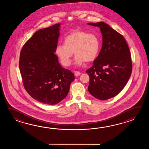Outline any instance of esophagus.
<instances>
[{
  "label": "esophagus",
  "instance_id": "esophagus-1",
  "mask_svg": "<svg viewBox=\"0 0 149 149\" xmlns=\"http://www.w3.org/2000/svg\"><path fill=\"white\" fill-rule=\"evenodd\" d=\"M80 74H81V73L79 72V71H75L74 72V76H76V77L80 76Z\"/></svg>",
  "mask_w": 149,
  "mask_h": 149
}]
</instances>
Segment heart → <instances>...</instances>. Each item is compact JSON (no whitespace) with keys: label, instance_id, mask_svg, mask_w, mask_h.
<instances>
[{"label":"heart","instance_id":"heart-1","mask_svg":"<svg viewBox=\"0 0 149 149\" xmlns=\"http://www.w3.org/2000/svg\"><path fill=\"white\" fill-rule=\"evenodd\" d=\"M64 42V44L58 45L56 47L55 54L65 67L71 63L73 52L76 55L74 64L80 67L85 62L94 60L100 47L99 39L96 35L80 30L68 35Z\"/></svg>","mask_w":149,"mask_h":149}]
</instances>
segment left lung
<instances>
[{"instance_id": "8db88e82", "label": "left lung", "mask_w": 149, "mask_h": 149, "mask_svg": "<svg viewBox=\"0 0 149 149\" xmlns=\"http://www.w3.org/2000/svg\"><path fill=\"white\" fill-rule=\"evenodd\" d=\"M87 24L100 29L102 46L93 66L86 71L89 76V93L100 100L118 95L130 79L132 64L128 46L124 37L103 22Z\"/></svg>"}]
</instances>
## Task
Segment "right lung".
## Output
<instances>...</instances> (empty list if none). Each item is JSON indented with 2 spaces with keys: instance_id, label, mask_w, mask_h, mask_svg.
Listing matches in <instances>:
<instances>
[{
  "instance_id": "add662e5",
  "label": "right lung",
  "mask_w": 149,
  "mask_h": 149,
  "mask_svg": "<svg viewBox=\"0 0 149 149\" xmlns=\"http://www.w3.org/2000/svg\"><path fill=\"white\" fill-rule=\"evenodd\" d=\"M60 23L36 32L24 45L19 68L29 94L47 105L58 103L67 97L74 76L58 63L54 54L60 35Z\"/></svg>"
}]
</instances>
